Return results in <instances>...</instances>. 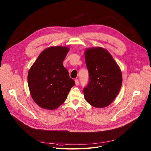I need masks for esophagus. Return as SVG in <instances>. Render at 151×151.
I'll list each match as a JSON object with an SVG mask.
<instances>
[{
	"label": "esophagus",
	"instance_id": "34e87169",
	"mask_svg": "<svg viewBox=\"0 0 151 151\" xmlns=\"http://www.w3.org/2000/svg\"><path fill=\"white\" fill-rule=\"evenodd\" d=\"M75 84H76V85H79V81H78V79H75Z\"/></svg>",
	"mask_w": 151,
	"mask_h": 151
}]
</instances>
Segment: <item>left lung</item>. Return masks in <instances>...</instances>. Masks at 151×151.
<instances>
[{"label": "left lung", "mask_w": 151, "mask_h": 151, "mask_svg": "<svg viewBox=\"0 0 151 151\" xmlns=\"http://www.w3.org/2000/svg\"><path fill=\"white\" fill-rule=\"evenodd\" d=\"M89 82L83 88L85 100L96 107L109 105L116 98L122 85L121 70L111 54L97 47L85 52Z\"/></svg>", "instance_id": "1"}]
</instances>
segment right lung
<instances>
[{"mask_svg": "<svg viewBox=\"0 0 151 151\" xmlns=\"http://www.w3.org/2000/svg\"><path fill=\"white\" fill-rule=\"evenodd\" d=\"M69 50L64 47L45 50L29 71L27 81L30 94L42 108L57 109L66 100L75 84L63 64Z\"/></svg>", "mask_w": 151, "mask_h": 151, "instance_id": "1", "label": "right lung"}]
</instances>
